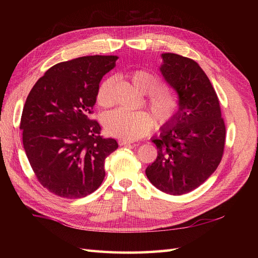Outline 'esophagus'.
Segmentation results:
<instances>
[{"instance_id": "obj_1", "label": "esophagus", "mask_w": 258, "mask_h": 258, "mask_svg": "<svg viewBox=\"0 0 258 258\" xmlns=\"http://www.w3.org/2000/svg\"><path fill=\"white\" fill-rule=\"evenodd\" d=\"M119 144L122 145V146H126V145H131L134 144V142L132 141H129V140H120L119 141Z\"/></svg>"}]
</instances>
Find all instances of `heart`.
Listing matches in <instances>:
<instances>
[{
	"instance_id": "1",
	"label": "heart",
	"mask_w": 258,
	"mask_h": 258,
	"mask_svg": "<svg viewBox=\"0 0 258 258\" xmlns=\"http://www.w3.org/2000/svg\"><path fill=\"white\" fill-rule=\"evenodd\" d=\"M126 77L138 90L146 93V104L160 126L172 119L177 108V100L174 92L167 85L146 70H131L126 73ZM113 84L112 77H106L100 84L97 91V102L100 106L112 105ZM104 127L108 135L136 140L150 132L153 120L145 112H128L117 108L104 116Z\"/></svg>"
}]
</instances>
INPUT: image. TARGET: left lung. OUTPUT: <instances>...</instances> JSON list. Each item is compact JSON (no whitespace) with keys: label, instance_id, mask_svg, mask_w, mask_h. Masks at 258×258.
Masks as SVG:
<instances>
[{"label":"left lung","instance_id":"obj_1","mask_svg":"<svg viewBox=\"0 0 258 258\" xmlns=\"http://www.w3.org/2000/svg\"><path fill=\"white\" fill-rule=\"evenodd\" d=\"M161 58L160 72L176 91L178 108L152 138L158 155L145 173L159 190L179 196L205 183L220 165L226 128L216 92L197 62L171 52Z\"/></svg>","mask_w":258,"mask_h":258}]
</instances>
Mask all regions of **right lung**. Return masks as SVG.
Wrapping results in <instances>:
<instances>
[{
	"mask_svg": "<svg viewBox=\"0 0 258 258\" xmlns=\"http://www.w3.org/2000/svg\"><path fill=\"white\" fill-rule=\"evenodd\" d=\"M117 56H86L57 63L38 80L23 106L20 129L28 160L45 188L77 199L95 191L104 161L118 148L89 118L102 77Z\"/></svg>",
	"mask_w": 258,
	"mask_h": 258,
	"instance_id": "1",
	"label": "right lung"
}]
</instances>
